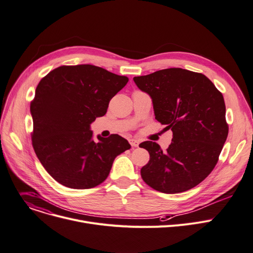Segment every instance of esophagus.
<instances>
[{"label":"esophagus","mask_w":253,"mask_h":253,"mask_svg":"<svg viewBox=\"0 0 253 253\" xmlns=\"http://www.w3.org/2000/svg\"><path fill=\"white\" fill-rule=\"evenodd\" d=\"M129 142L132 145V147H137L139 145V140L137 139H130Z\"/></svg>","instance_id":"obj_1"}]
</instances>
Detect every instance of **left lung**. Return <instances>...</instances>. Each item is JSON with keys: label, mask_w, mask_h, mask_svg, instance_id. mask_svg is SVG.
I'll return each mask as SVG.
<instances>
[{"label": "left lung", "mask_w": 253, "mask_h": 253, "mask_svg": "<svg viewBox=\"0 0 253 253\" xmlns=\"http://www.w3.org/2000/svg\"><path fill=\"white\" fill-rule=\"evenodd\" d=\"M133 80L151 97L156 119L173 132L164 153L154 141L139 144L149 153L140 170L143 181L168 194L195 187L213 170L228 136L223 94L206 75L182 68Z\"/></svg>", "instance_id": "left-lung-1"}]
</instances>
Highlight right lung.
<instances>
[{
  "label": "right lung",
  "mask_w": 253,
  "mask_h": 253,
  "mask_svg": "<svg viewBox=\"0 0 253 253\" xmlns=\"http://www.w3.org/2000/svg\"><path fill=\"white\" fill-rule=\"evenodd\" d=\"M128 80L86 64L58 67L40 81L30 104L32 145L57 182L73 189L95 187L109 176L116 157L131 147L118 134L94 141L90 130Z\"/></svg>",
  "instance_id": "right-lung-1"
}]
</instances>
